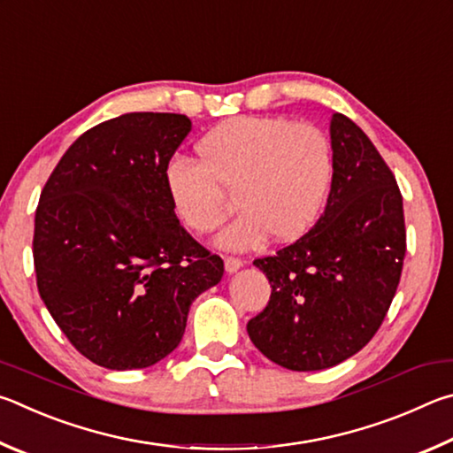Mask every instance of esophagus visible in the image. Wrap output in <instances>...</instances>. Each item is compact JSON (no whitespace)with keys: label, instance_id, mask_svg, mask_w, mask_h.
<instances>
[{"label":"esophagus","instance_id":"1","mask_svg":"<svg viewBox=\"0 0 453 453\" xmlns=\"http://www.w3.org/2000/svg\"><path fill=\"white\" fill-rule=\"evenodd\" d=\"M244 263L241 258H234V257H226L225 258V271L228 273V274H233V273H236L239 271V268L242 266Z\"/></svg>","mask_w":453,"mask_h":453}]
</instances>
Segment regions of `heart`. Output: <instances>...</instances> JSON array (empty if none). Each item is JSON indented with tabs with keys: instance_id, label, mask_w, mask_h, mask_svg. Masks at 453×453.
Here are the masks:
<instances>
[{
	"instance_id": "1",
	"label": "heart",
	"mask_w": 453,
	"mask_h": 453,
	"mask_svg": "<svg viewBox=\"0 0 453 453\" xmlns=\"http://www.w3.org/2000/svg\"><path fill=\"white\" fill-rule=\"evenodd\" d=\"M201 161L173 157L163 171L166 195L182 225L209 233L228 212L236 190L241 212L217 236L220 249L249 250L296 241L326 206L334 155L319 127L282 117H236L198 141Z\"/></svg>"
}]
</instances>
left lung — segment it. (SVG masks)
<instances>
[{
    "mask_svg": "<svg viewBox=\"0 0 453 453\" xmlns=\"http://www.w3.org/2000/svg\"><path fill=\"white\" fill-rule=\"evenodd\" d=\"M326 209L296 242L255 266L271 300L247 330L268 360L295 372L332 368L366 346L392 304L406 257L400 188L352 119L330 121Z\"/></svg>",
    "mask_w": 453,
    "mask_h": 453,
    "instance_id": "left-lung-1",
    "label": "left lung"
}]
</instances>
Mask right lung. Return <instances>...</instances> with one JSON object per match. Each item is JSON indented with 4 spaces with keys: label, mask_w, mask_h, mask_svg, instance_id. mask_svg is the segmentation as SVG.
<instances>
[{
    "label": "right lung",
    "mask_w": 453,
    "mask_h": 453,
    "mask_svg": "<svg viewBox=\"0 0 453 453\" xmlns=\"http://www.w3.org/2000/svg\"><path fill=\"white\" fill-rule=\"evenodd\" d=\"M177 113H127L85 131L39 196V296L85 358L153 366L179 346L188 308L219 284L222 258L174 214L163 171L190 131Z\"/></svg>",
    "instance_id": "right-lung-1"
}]
</instances>
